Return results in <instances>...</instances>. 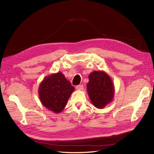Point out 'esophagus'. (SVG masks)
<instances>
[{
	"instance_id": "obj_1",
	"label": "esophagus",
	"mask_w": 154,
	"mask_h": 154,
	"mask_svg": "<svg viewBox=\"0 0 154 154\" xmlns=\"http://www.w3.org/2000/svg\"><path fill=\"white\" fill-rule=\"evenodd\" d=\"M76 89L79 90V91H82L83 89V85H79L76 87Z\"/></svg>"
}]
</instances>
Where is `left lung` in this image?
Returning a JSON list of instances; mask_svg holds the SVG:
<instances>
[{
	"mask_svg": "<svg viewBox=\"0 0 154 154\" xmlns=\"http://www.w3.org/2000/svg\"><path fill=\"white\" fill-rule=\"evenodd\" d=\"M87 85L88 96L92 105L103 109L114 99V86L109 74L105 71H93L88 76Z\"/></svg>",
	"mask_w": 154,
	"mask_h": 154,
	"instance_id": "left-lung-1",
	"label": "left lung"
}]
</instances>
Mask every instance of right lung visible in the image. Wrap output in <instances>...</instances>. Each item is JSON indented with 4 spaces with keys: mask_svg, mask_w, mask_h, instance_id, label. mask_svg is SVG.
Here are the masks:
<instances>
[{
    "mask_svg": "<svg viewBox=\"0 0 154 154\" xmlns=\"http://www.w3.org/2000/svg\"><path fill=\"white\" fill-rule=\"evenodd\" d=\"M74 91V87L60 72L50 74L44 79L38 87V94L42 104L57 114L64 109Z\"/></svg>",
    "mask_w": 154,
    "mask_h": 154,
    "instance_id": "right-lung-1",
    "label": "right lung"
}]
</instances>
